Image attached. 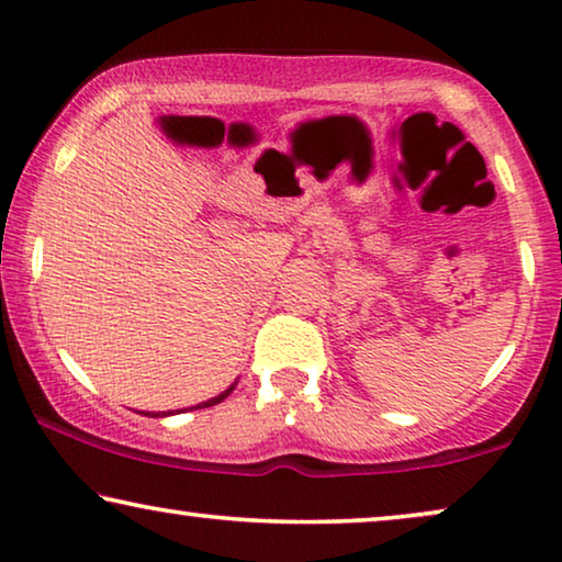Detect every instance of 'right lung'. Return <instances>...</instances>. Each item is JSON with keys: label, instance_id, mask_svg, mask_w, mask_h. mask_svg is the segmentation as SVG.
Wrapping results in <instances>:
<instances>
[{"label": "right lung", "instance_id": "obj_1", "mask_svg": "<svg viewBox=\"0 0 562 562\" xmlns=\"http://www.w3.org/2000/svg\"><path fill=\"white\" fill-rule=\"evenodd\" d=\"M237 383V381H235ZM235 383L229 389H225L222 391V394H217V396H212V398H206V402H202V404H196V406H189V409H204V406H214V404H220L222 398H227L229 394H233V389H235ZM179 412H187V409H176V412H143V414H148V417H171V414H179Z\"/></svg>", "mask_w": 562, "mask_h": 562}]
</instances>
